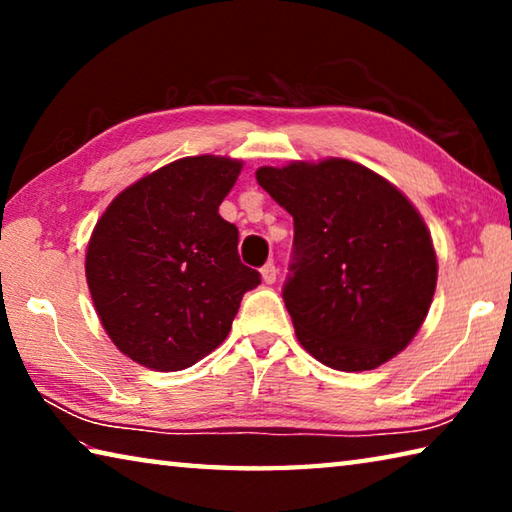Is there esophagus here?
I'll return each mask as SVG.
<instances>
[{
	"mask_svg": "<svg viewBox=\"0 0 512 512\" xmlns=\"http://www.w3.org/2000/svg\"><path fill=\"white\" fill-rule=\"evenodd\" d=\"M262 280L266 284H273L277 280V268H275L273 262H268V264L262 266Z\"/></svg>",
	"mask_w": 512,
	"mask_h": 512,
	"instance_id": "esophagus-1",
	"label": "esophagus"
}]
</instances>
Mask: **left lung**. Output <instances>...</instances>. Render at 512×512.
Segmentation results:
<instances>
[{
    "instance_id": "left-lung-1",
    "label": "left lung",
    "mask_w": 512,
    "mask_h": 512,
    "mask_svg": "<svg viewBox=\"0 0 512 512\" xmlns=\"http://www.w3.org/2000/svg\"><path fill=\"white\" fill-rule=\"evenodd\" d=\"M293 216L282 298L302 348L343 372L402 352L427 318L436 250L418 210L363 164L329 158L257 169Z\"/></svg>"
}]
</instances>
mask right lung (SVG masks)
<instances>
[{
    "label": "right lung",
    "mask_w": 512,
    "mask_h": 512,
    "mask_svg": "<svg viewBox=\"0 0 512 512\" xmlns=\"http://www.w3.org/2000/svg\"><path fill=\"white\" fill-rule=\"evenodd\" d=\"M239 171V160L216 155L176 160L124 189L94 225L88 287L103 329L135 363L194 366L262 282L241 264L237 225L219 214Z\"/></svg>",
    "instance_id": "add662e5"
}]
</instances>
